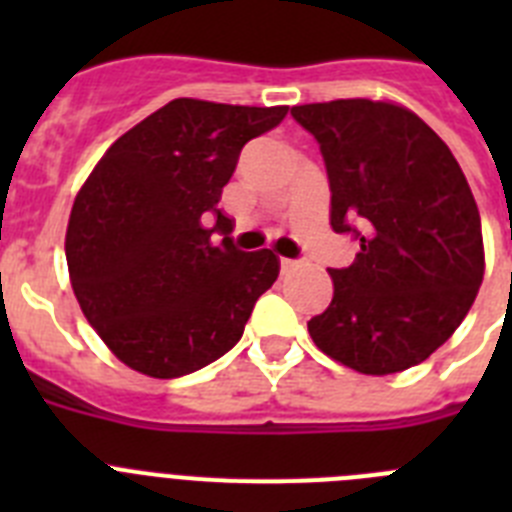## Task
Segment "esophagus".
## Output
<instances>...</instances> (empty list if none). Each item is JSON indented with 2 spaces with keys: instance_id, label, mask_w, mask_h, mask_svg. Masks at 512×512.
<instances>
[{
  "instance_id": "34e87169",
  "label": "esophagus",
  "mask_w": 512,
  "mask_h": 512,
  "mask_svg": "<svg viewBox=\"0 0 512 512\" xmlns=\"http://www.w3.org/2000/svg\"><path fill=\"white\" fill-rule=\"evenodd\" d=\"M279 266H282V274H289V271L300 266V261H297V259H279Z\"/></svg>"
}]
</instances>
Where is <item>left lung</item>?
<instances>
[{
    "mask_svg": "<svg viewBox=\"0 0 512 512\" xmlns=\"http://www.w3.org/2000/svg\"><path fill=\"white\" fill-rule=\"evenodd\" d=\"M330 184V228L354 235L328 269L333 300L315 346L361 374L420 364L467 318L485 274L477 202L449 146L415 112L372 99L297 104Z\"/></svg>",
    "mask_w": 512,
    "mask_h": 512,
    "instance_id": "left-lung-1",
    "label": "left lung"
}]
</instances>
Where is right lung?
I'll return each instance as SVG.
<instances>
[{"mask_svg": "<svg viewBox=\"0 0 512 512\" xmlns=\"http://www.w3.org/2000/svg\"><path fill=\"white\" fill-rule=\"evenodd\" d=\"M287 110L174 99L120 135L76 194L71 287L89 325L135 372L174 379L228 354L277 282V256L235 248L217 202L241 148ZM212 232L226 238L215 244Z\"/></svg>", "mask_w": 512, "mask_h": 512, "instance_id": "right-lung-1", "label": "right lung"}]
</instances>
